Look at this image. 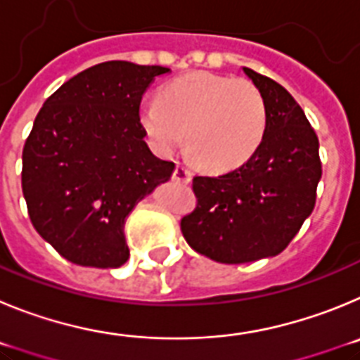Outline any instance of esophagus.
Here are the masks:
<instances>
[{"label": "esophagus", "mask_w": 360, "mask_h": 360, "mask_svg": "<svg viewBox=\"0 0 360 360\" xmlns=\"http://www.w3.org/2000/svg\"><path fill=\"white\" fill-rule=\"evenodd\" d=\"M172 177L176 181H181V183H190V181H192V172H190L184 165H177Z\"/></svg>", "instance_id": "34e87169"}]
</instances>
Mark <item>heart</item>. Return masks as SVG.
I'll return each instance as SVG.
<instances>
[{
    "mask_svg": "<svg viewBox=\"0 0 360 360\" xmlns=\"http://www.w3.org/2000/svg\"><path fill=\"white\" fill-rule=\"evenodd\" d=\"M140 124L152 147L172 154L184 138L188 156L208 172H228L255 156L267 131V105L251 80L206 71L186 73L145 102Z\"/></svg>",
    "mask_w": 360,
    "mask_h": 360,
    "instance_id": "heart-1",
    "label": "heart"
}]
</instances>
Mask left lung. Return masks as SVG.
I'll return each instance as SVG.
<instances>
[{
  "label": "left lung",
  "instance_id": "1",
  "mask_svg": "<svg viewBox=\"0 0 360 360\" xmlns=\"http://www.w3.org/2000/svg\"><path fill=\"white\" fill-rule=\"evenodd\" d=\"M267 105L260 148L222 176H195L197 206L181 219L188 245L220 264L276 257L316 206L321 179L319 140L283 86L244 68Z\"/></svg>",
  "mask_w": 360,
  "mask_h": 360
}]
</instances>
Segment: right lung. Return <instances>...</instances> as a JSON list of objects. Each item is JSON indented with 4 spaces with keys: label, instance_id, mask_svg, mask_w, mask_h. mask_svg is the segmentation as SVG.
<instances>
[{
    "label": "right lung",
    "instance_id": "add662e5",
    "mask_svg": "<svg viewBox=\"0 0 360 360\" xmlns=\"http://www.w3.org/2000/svg\"><path fill=\"white\" fill-rule=\"evenodd\" d=\"M163 66L109 60L48 96L22 148L21 186L35 231L86 267L129 258L125 219L176 165L145 143L140 103Z\"/></svg>",
    "mask_w": 360,
    "mask_h": 360
}]
</instances>
